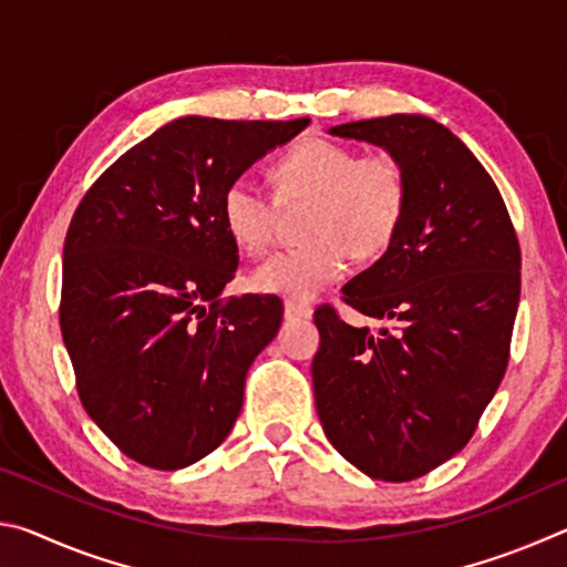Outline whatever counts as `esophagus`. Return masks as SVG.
Returning <instances> with one entry per match:
<instances>
[{
	"label": "esophagus",
	"instance_id": "esophagus-1",
	"mask_svg": "<svg viewBox=\"0 0 567 567\" xmlns=\"http://www.w3.org/2000/svg\"><path fill=\"white\" fill-rule=\"evenodd\" d=\"M310 315H312V307L310 305L292 302V300L285 302V318L287 320H302V318H310Z\"/></svg>",
	"mask_w": 567,
	"mask_h": 567
}]
</instances>
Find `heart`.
Returning <instances> with one entry per match:
<instances>
[{
	"label": "heart",
	"instance_id": "obj_1",
	"mask_svg": "<svg viewBox=\"0 0 567 567\" xmlns=\"http://www.w3.org/2000/svg\"><path fill=\"white\" fill-rule=\"evenodd\" d=\"M277 192L237 177L223 195V219L239 249L260 255L282 207L310 203L300 247L280 249L252 272V287L292 302H310L342 280L350 255L375 260L395 243L410 209V175L392 152L360 155L328 137L297 142L275 162Z\"/></svg>",
	"mask_w": 567,
	"mask_h": 567
}]
</instances>
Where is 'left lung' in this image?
Masks as SVG:
<instances>
[{"mask_svg":"<svg viewBox=\"0 0 567 567\" xmlns=\"http://www.w3.org/2000/svg\"><path fill=\"white\" fill-rule=\"evenodd\" d=\"M402 159L410 209L395 243L342 287L388 328L315 310V405L364 475L408 483L460 453L501 388L520 300V243L493 177L443 124L390 114L332 127Z\"/></svg>","mask_w":567,"mask_h":567,"instance_id":"left-lung-1","label":"left lung"}]
</instances>
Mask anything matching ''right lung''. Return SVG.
I'll return each instance as SVG.
<instances>
[{"mask_svg":"<svg viewBox=\"0 0 567 567\" xmlns=\"http://www.w3.org/2000/svg\"><path fill=\"white\" fill-rule=\"evenodd\" d=\"M307 124L175 120L124 152L76 205L62 338L84 410L134 463L187 467L233 430L282 300L219 297L239 267L223 195Z\"/></svg>","mask_w":567,"mask_h":567,"instance_id":"add662e5","label":"right lung"}]
</instances>
